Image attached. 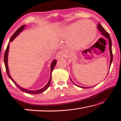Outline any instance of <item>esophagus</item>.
<instances>
[{"label":"esophagus","instance_id":"obj_1","mask_svg":"<svg viewBox=\"0 0 121 121\" xmlns=\"http://www.w3.org/2000/svg\"><path fill=\"white\" fill-rule=\"evenodd\" d=\"M64 56V54L61 52H59L58 53H57V54H56V59H59L60 58H62Z\"/></svg>","mask_w":121,"mask_h":121}]
</instances>
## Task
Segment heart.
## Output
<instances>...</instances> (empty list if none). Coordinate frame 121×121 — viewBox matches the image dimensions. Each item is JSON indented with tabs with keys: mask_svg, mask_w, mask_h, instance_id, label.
<instances>
[{
	"mask_svg": "<svg viewBox=\"0 0 121 121\" xmlns=\"http://www.w3.org/2000/svg\"><path fill=\"white\" fill-rule=\"evenodd\" d=\"M97 29L90 20L78 21L65 26L61 31V36L69 38L70 46L77 50L86 48L95 38Z\"/></svg>",
	"mask_w": 121,
	"mask_h": 121,
	"instance_id": "obj_1",
	"label": "heart"
}]
</instances>
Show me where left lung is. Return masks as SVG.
<instances>
[{"label":"left lung","instance_id":"8db88e82","mask_svg":"<svg viewBox=\"0 0 121 121\" xmlns=\"http://www.w3.org/2000/svg\"><path fill=\"white\" fill-rule=\"evenodd\" d=\"M98 30H99V31H100L101 32V34L102 35L104 36L106 38H107L108 39V41H109V53L110 54V63H109V68H110V66L111 65V64H112V57H113V56H112V40H111V38H110V37L109 36V34L108 33V32L106 31V30L104 29L103 27H102V26L101 25V24L98 23ZM71 81H72V80H71ZM73 82V81H72ZM73 83L74 84H75L73 82ZM75 85H76L75 84ZM81 87L82 88H84V89H86V87H82V86H79Z\"/></svg>","mask_w":121,"mask_h":121}]
</instances>
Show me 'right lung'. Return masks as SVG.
I'll use <instances>...</instances> for the list:
<instances>
[{"instance_id": "right-lung-1", "label": "right lung", "mask_w": 121, "mask_h": 121, "mask_svg": "<svg viewBox=\"0 0 121 121\" xmlns=\"http://www.w3.org/2000/svg\"><path fill=\"white\" fill-rule=\"evenodd\" d=\"M25 26H26V25H24V26H20V27L15 32V33H14L13 35V36L11 37V38L9 40V42H12V41L14 40V39L15 38L16 36H17L18 35H19V34L20 33V32H21L22 31H23ZM9 44H8L7 47L6 48V51H5V54H4V63H5L6 70V73H7V74L8 75V76H9V78L13 82V83L15 84L16 86L19 88V89L20 90H21V91H23V92H24L27 93H29V94H39V93H41L43 92H44L45 91V90L48 89V87L50 86V83H51V73H52V71L53 70V69H54V67L56 66V60H54L52 61V63H51V74H50V79H49V81H48V83L43 88H42V89H39V90H35V91H30V90H26V89H24V88L21 87L20 86H19V85L17 84L14 81L13 79V78H12L11 77V75H10V73H9V67H8V62H8V54H9Z\"/></svg>"}]
</instances>
